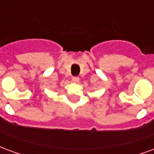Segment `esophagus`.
Wrapping results in <instances>:
<instances>
[{"label":"esophagus","instance_id":"1","mask_svg":"<svg viewBox=\"0 0 154 154\" xmlns=\"http://www.w3.org/2000/svg\"><path fill=\"white\" fill-rule=\"evenodd\" d=\"M72 80L73 82H79V77H72Z\"/></svg>","mask_w":154,"mask_h":154}]
</instances>
